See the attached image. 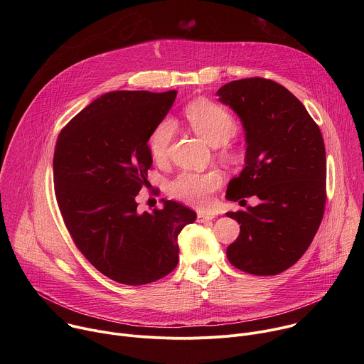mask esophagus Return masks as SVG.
I'll return each instance as SVG.
<instances>
[{"instance_id":"34e87169","label":"esophagus","mask_w":364,"mask_h":364,"mask_svg":"<svg viewBox=\"0 0 364 364\" xmlns=\"http://www.w3.org/2000/svg\"><path fill=\"white\" fill-rule=\"evenodd\" d=\"M215 219V213H205V212H198L197 213V222H207Z\"/></svg>"}]
</instances>
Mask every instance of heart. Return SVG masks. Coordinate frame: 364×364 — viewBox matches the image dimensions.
Returning a JSON list of instances; mask_svg holds the SVG:
<instances>
[{"label":"heart","mask_w":364,"mask_h":364,"mask_svg":"<svg viewBox=\"0 0 364 364\" xmlns=\"http://www.w3.org/2000/svg\"><path fill=\"white\" fill-rule=\"evenodd\" d=\"M186 117L196 134L212 145L226 144L237 131L233 115L210 100H196L186 108ZM174 122L161 121L155 127L146 141L151 159L155 163H164L168 157V148L174 136ZM232 157V152H228ZM223 177L218 170L183 171L168 184V194L187 204L204 207L210 203V196L222 186Z\"/></svg>","instance_id":"b5f03b06"}]
</instances>
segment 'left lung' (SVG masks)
Returning <instances> with one entry per match:
<instances>
[{"instance_id":"8db88e82","label":"left lung","mask_w":364,"mask_h":364,"mask_svg":"<svg viewBox=\"0 0 364 364\" xmlns=\"http://www.w3.org/2000/svg\"><path fill=\"white\" fill-rule=\"evenodd\" d=\"M246 132V166L229 183L230 201L256 196L259 204L226 215L240 225L228 246L229 262L252 275H278L313 242L326 210V146L302 103L264 77L233 80L218 90Z\"/></svg>"}]
</instances>
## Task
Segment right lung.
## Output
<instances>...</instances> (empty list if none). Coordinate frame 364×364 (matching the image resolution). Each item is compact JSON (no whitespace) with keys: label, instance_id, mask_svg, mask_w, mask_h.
<instances>
[{"label":"right lung","instance_id":"obj_1","mask_svg":"<svg viewBox=\"0 0 364 364\" xmlns=\"http://www.w3.org/2000/svg\"><path fill=\"white\" fill-rule=\"evenodd\" d=\"M177 90L102 95L60 131L53 157L58 205L76 247L105 277L145 285L178 264V233L196 213L177 201L139 213L148 184V136L173 107Z\"/></svg>","mask_w":364,"mask_h":364}]
</instances>
